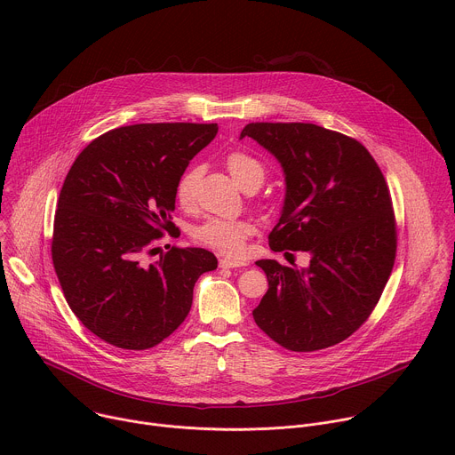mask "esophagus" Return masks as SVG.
<instances>
[{"label":"esophagus","instance_id":"1","mask_svg":"<svg viewBox=\"0 0 455 455\" xmlns=\"http://www.w3.org/2000/svg\"><path fill=\"white\" fill-rule=\"evenodd\" d=\"M220 267L221 268H239V267H246V263L244 261H237V259L223 257V259H220Z\"/></svg>","mask_w":455,"mask_h":455}]
</instances>
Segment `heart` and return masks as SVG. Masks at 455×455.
Instances as JSON below:
<instances>
[{
	"label": "heart",
	"instance_id": "heart-1",
	"mask_svg": "<svg viewBox=\"0 0 455 455\" xmlns=\"http://www.w3.org/2000/svg\"><path fill=\"white\" fill-rule=\"evenodd\" d=\"M227 169L232 176V180L241 187H248L251 181L265 180V169L255 158H251L246 153L235 151L227 156ZM196 181H198V171L187 169L176 181L174 196L176 202L181 207H190L194 202V194H196ZM253 234V225L246 220H220L212 218L202 223L192 230V237L200 244L214 248L225 255L237 257L244 251L246 239Z\"/></svg>",
	"mask_w": 455,
	"mask_h": 455
}]
</instances>
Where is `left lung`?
Returning <instances> with one entry per match:
<instances>
[{
  "label": "left lung",
  "instance_id": "obj_1",
  "mask_svg": "<svg viewBox=\"0 0 455 455\" xmlns=\"http://www.w3.org/2000/svg\"><path fill=\"white\" fill-rule=\"evenodd\" d=\"M244 137L274 155L284 172L270 248L311 257L307 268L255 261L268 291L253 320L290 351L335 346L367 320L395 267L396 225L385 178L360 142L315 124L251 122Z\"/></svg>",
  "mask_w": 455,
  "mask_h": 455
}]
</instances>
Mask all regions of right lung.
Wrapping results in <instances>:
<instances>
[{"instance_id": "add662e5", "label": "right lung", "mask_w": 455, "mask_h": 455, "mask_svg": "<svg viewBox=\"0 0 455 455\" xmlns=\"http://www.w3.org/2000/svg\"><path fill=\"white\" fill-rule=\"evenodd\" d=\"M218 124H135L95 139L62 183L52 259L70 309L100 340L155 347L190 311L198 277L218 268L204 248L144 251L171 232L174 188Z\"/></svg>"}]
</instances>
